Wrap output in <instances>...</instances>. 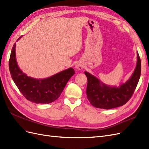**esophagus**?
Here are the masks:
<instances>
[{"instance_id":"obj_1","label":"esophagus","mask_w":149,"mask_h":149,"mask_svg":"<svg viewBox=\"0 0 149 149\" xmlns=\"http://www.w3.org/2000/svg\"><path fill=\"white\" fill-rule=\"evenodd\" d=\"M76 68L78 70H81L84 68V65L81 62H78L77 64L76 65Z\"/></svg>"}]
</instances>
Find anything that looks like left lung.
<instances>
[{
	"mask_svg": "<svg viewBox=\"0 0 149 149\" xmlns=\"http://www.w3.org/2000/svg\"><path fill=\"white\" fill-rule=\"evenodd\" d=\"M141 73V58L137 53L136 68L130 78L119 88L109 87L100 81L95 76L85 71L88 78L87 97L93 106L109 109L124 105L132 97Z\"/></svg>",
	"mask_w": 149,
	"mask_h": 149,
	"instance_id": "8db88e82",
	"label": "left lung"
}]
</instances>
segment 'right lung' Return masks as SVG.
I'll return each instance as SVG.
<instances>
[{
  "mask_svg": "<svg viewBox=\"0 0 149 149\" xmlns=\"http://www.w3.org/2000/svg\"><path fill=\"white\" fill-rule=\"evenodd\" d=\"M15 45L16 43H14L11 51L9 70L12 78L19 91L26 100L35 103L48 104L56 100L63 91L67 82L74 74V69L70 68L43 79L29 77L17 65Z\"/></svg>",
  "mask_w": 149,
  "mask_h": 149,
  "instance_id": "right-lung-1",
  "label": "right lung"
}]
</instances>
